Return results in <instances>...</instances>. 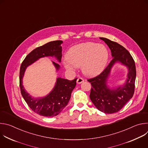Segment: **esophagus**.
I'll use <instances>...</instances> for the list:
<instances>
[{
	"mask_svg": "<svg viewBox=\"0 0 148 148\" xmlns=\"http://www.w3.org/2000/svg\"><path fill=\"white\" fill-rule=\"evenodd\" d=\"M84 79L82 78V77H79V78H78V79H77V82L78 83V84H81V83H82V82H84Z\"/></svg>",
	"mask_w": 148,
	"mask_h": 148,
	"instance_id": "1",
	"label": "esophagus"
}]
</instances>
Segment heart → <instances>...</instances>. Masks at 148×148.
<instances>
[{
  "instance_id": "1",
  "label": "heart",
  "mask_w": 148,
  "mask_h": 148,
  "mask_svg": "<svg viewBox=\"0 0 148 148\" xmlns=\"http://www.w3.org/2000/svg\"><path fill=\"white\" fill-rule=\"evenodd\" d=\"M109 58L107 48L94 42H86L72 47L66 54L65 68L73 71L81 67L83 73L94 76L100 73L106 66Z\"/></svg>"
}]
</instances>
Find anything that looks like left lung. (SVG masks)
Masks as SVG:
<instances>
[{
    "mask_svg": "<svg viewBox=\"0 0 148 148\" xmlns=\"http://www.w3.org/2000/svg\"><path fill=\"white\" fill-rule=\"evenodd\" d=\"M99 38L108 45L113 58L99 75L87 79L92 86L90 98L100 111L113 114L121 110L134 95L136 75L135 64L130 52L122 46L106 38ZM117 61L129 68L128 78L123 87L111 90L106 86V80L112 66Z\"/></svg>",
    "mask_w": 148,
    "mask_h": 148,
    "instance_id": "obj_1",
    "label": "left lung"
}]
</instances>
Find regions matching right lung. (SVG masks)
I'll return each mask as SVG.
<instances>
[{"label": "right lung", "mask_w": 148, "mask_h": 148, "mask_svg": "<svg viewBox=\"0 0 148 148\" xmlns=\"http://www.w3.org/2000/svg\"><path fill=\"white\" fill-rule=\"evenodd\" d=\"M61 40L50 41L45 45L37 47L31 51L23 61L20 69L19 83L21 94L30 109L35 113L47 117H53L59 114L69 102L73 90L76 86L77 78L72 81L58 78L53 90L44 98L34 99L26 92L22 85V78L27 66L41 57L55 56L61 61L62 48ZM57 70L60 66L53 62Z\"/></svg>", "instance_id": "obj_1"}]
</instances>
